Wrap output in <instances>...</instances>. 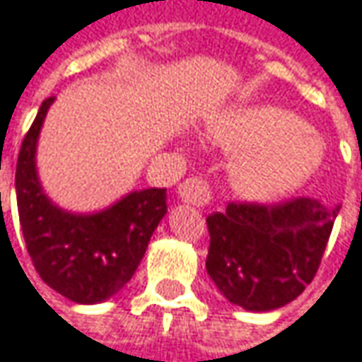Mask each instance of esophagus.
<instances>
[{
	"label": "esophagus",
	"instance_id": "34e87169",
	"mask_svg": "<svg viewBox=\"0 0 362 362\" xmlns=\"http://www.w3.org/2000/svg\"><path fill=\"white\" fill-rule=\"evenodd\" d=\"M178 197H180L182 203L192 205V207H205L211 201L209 186L201 178H186L178 186Z\"/></svg>",
	"mask_w": 362,
	"mask_h": 362
}]
</instances>
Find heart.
<instances>
[{
  "label": "heart",
  "mask_w": 362,
  "mask_h": 362,
  "mask_svg": "<svg viewBox=\"0 0 362 362\" xmlns=\"http://www.w3.org/2000/svg\"><path fill=\"white\" fill-rule=\"evenodd\" d=\"M217 147L240 153L232 186L250 201L288 194L317 170L323 145L296 114L276 105H250L217 115L205 128Z\"/></svg>",
  "instance_id": "1"
}]
</instances>
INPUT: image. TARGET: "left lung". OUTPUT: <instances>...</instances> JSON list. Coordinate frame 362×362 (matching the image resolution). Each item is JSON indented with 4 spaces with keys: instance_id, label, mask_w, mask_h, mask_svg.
Listing matches in <instances>:
<instances>
[{
    "instance_id": "8db88e82",
    "label": "left lung",
    "mask_w": 362,
    "mask_h": 362,
    "mask_svg": "<svg viewBox=\"0 0 362 362\" xmlns=\"http://www.w3.org/2000/svg\"><path fill=\"white\" fill-rule=\"evenodd\" d=\"M340 205L298 197L278 205L230 203L207 217V274L217 290L247 311H274L315 278Z\"/></svg>"
}]
</instances>
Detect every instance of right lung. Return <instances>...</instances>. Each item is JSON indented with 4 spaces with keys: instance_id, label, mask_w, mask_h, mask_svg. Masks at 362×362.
Here are the masks:
<instances>
[{
    "instance_id": "1",
    "label": "right lung",
    "mask_w": 362,
    "mask_h": 362,
    "mask_svg": "<svg viewBox=\"0 0 362 362\" xmlns=\"http://www.w3.org/2000/svg\"><path fill=\"white\" fill-rule=\"evenodd\" d=\"M51 103L53 97L43 101L18 155L20 228L41 279L72 303L97 305L134 276L155 228L168 214V194L165 188L134 190L95 214L55 205L37 172V143Z\"/></svg>"
}]
</instances>
